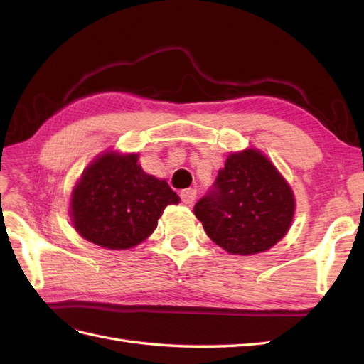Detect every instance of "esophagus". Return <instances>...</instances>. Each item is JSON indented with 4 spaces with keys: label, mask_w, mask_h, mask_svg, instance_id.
I'll use <instances>...</instances> for the list:
<instances>
[{
    "label": "esophagus",
    "mask_w": 364,
    "mask_h": 364,
    "mask_svg": "<svg viewBox=\"0 0 364 364\" xmlns=\"http://www.w3.org/2000/svg\"><path fill=\"white\" fill-rule=\"evenodd\" d=\"M197 197V191L194 188H186L181 191V199L185 205H193Z\"/></svg>",
    "instance_id": "34e87169"
}]
</instances>
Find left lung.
Here are the masks:
<instances>
[{"label":"left lung","instance_id":"left-lung-1","mask_svg":"<svg viewBox=\"0 0 364 364\" xmlns=\"http://www.w3.org/2000/svg\"><path fill=\"white\" fill-rule=\"evenodd\" d=\"M294 196L277 167L257 149L230 153L194 214L215 245L232 255L269 250L287 234Z\"/></svg>","mask_w":364,"mask_h":364}]
</instances>
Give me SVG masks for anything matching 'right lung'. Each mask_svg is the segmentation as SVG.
Returning <instances> with one entry per match:
<instances>
[{
  "mask_svg": "<svg viewBox=\"0 0 364 364\" xmlns=\"http://www.w3.org/2000/svg\"><path fill=\"white\" fill-rule=\"evenodd\" d=\"M179 203L165 181L147 174L136 153H103L77 182L71 196V218L77 232L111 250L130 249L156 229L168 205Z\"/></svg>",
  "mask_w": 364,
  "mask_h": 364,
  "instance_id": "right-lung-1",
  "label": "right lung"
}]
</instances>
